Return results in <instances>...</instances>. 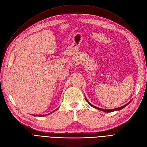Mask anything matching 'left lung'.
Listing matches in <instances>:
<instances>
[{
	"label": "left lung",
	"instance_id": "left-lung-1",
	"mask_svg": "<svg viewBox=\"0 0 147 147\" xmlns=\"http://www.w3.org/2000/svg\"><path fill=\"white\" fill-rule=\"evenodd\" d=\"M85 99H86V101L88 102V103L90 104L91 107H94V108H95V109H97V110H101V111H102V112H107V113H109V112H114V111H118V110H121V109H123V108H124L125 107H126L130 103V102H131V100L129 102H128L127 104H126V105H123V106H122V107H118V108H117V109H100V108H98V107H96V106H94V105H92L91 104H90V102H89L88 100H87V99L85 97Z\"/></svg>",
	"mask_w": 147,
	"mask_h": 147
}]
</instances>
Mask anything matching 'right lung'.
Instances as JSON below:
<instances>
[{"label":"right lung","instance_id":"add662e5","mask_svg":"<svg viewBox=\"0 0 147 147\" xmlns=\"http://www.w3.org/2000/svg\"><path fill=\"white\" fill-rule=\"evenodd\" d=\"M57 109H56L55 110H54V111H53V112H55V111H56V110H57ZM49 114H50V113H49ZM49 114H47V115H34V116H35V117H45V116H46V115H48Z\"/></svg>","mask_w":147,"mask_h":147}]
</instances>
